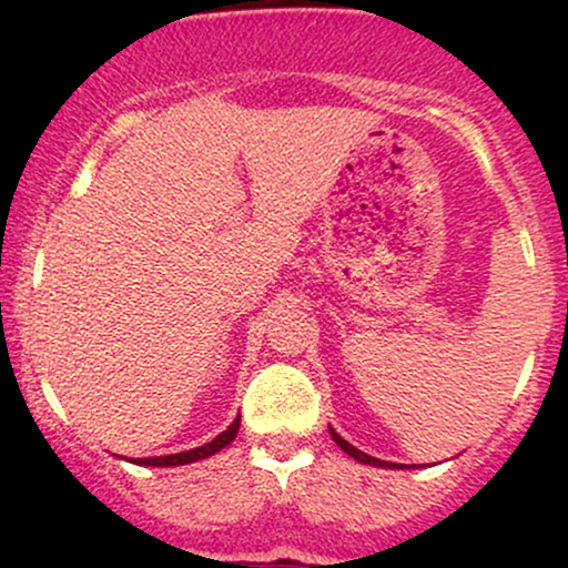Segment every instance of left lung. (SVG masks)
I'll list each match as a JSON object with an SVG mask.
<instances>
[{
  "instance_id": "1",
  "label": "left lung",
  "mask_w": 568,
  "mask_h": 568,
  "mask_svg": "<svg viewBox=\"0 0 568 568\" xmlns=\"http://www.w3.org/2000/svg\"><path fill=\"white\" fill-rule=\"evenodd\" d=\"M331 429V438H334V443L338 448H342L344 454H349L352 459H357V462H363V465H374V467H397V465H393V462H382V459H376V456H368V454H363L361 448H355L352 446V443H347L342 438V435L336 433L334 427H328Z\"/></svg>"
}]
</instances>
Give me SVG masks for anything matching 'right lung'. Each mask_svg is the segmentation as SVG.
Here are the masks:
<instances>
[{
    "label": "right lung",
    "instance_id": "1",
    "mask_svg": "<svg viewBox=\"0 0 568 568\" xmlns=\"http://www.w3.org/2000/svg\"><path fill=\"white\" fill-rule=\"evenodd\" d=\"M237 429H240V416L232 422L230 427L224 429V433L216 435L211 443H205V446H197L192 448V452H181V454H168V456H149V459H139L135 465H146V467H179V465H189V462H197V459H205V456L221 452V448H226L230 443L237 438Z\"/></svg>",
    "mask_w": 568,
    "mask_h": 568
}]
</instances>
